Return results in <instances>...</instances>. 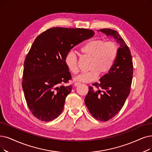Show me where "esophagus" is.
<instances>
[{
  "mask_svg": "<svg viewBox=\"0 0 152 152\" xmlns=\"http://www.w3.org/2000/svg\"><path fill=\"white\" fill-rule=\"evenodd\" d=\"M80 82H76L75 83H74V86H75V87H77V86H78V85H80Z\"/></svg>",
  "mask_w": 152,
  "mask_h": 152,
  "instance_id": "esophagus-1",
  "label": "esophagus"
}]
</instances>
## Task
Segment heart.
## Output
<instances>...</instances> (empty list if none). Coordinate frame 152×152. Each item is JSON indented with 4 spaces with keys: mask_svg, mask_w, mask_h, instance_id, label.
I'll return each mask as SVG.
<instances>
[{
    "mask_svg": "<svg viewBox=\"0 0 152 152\" xmlns=\"http://www.w3.org/2000/svg\"><path fill=\"white\" fill-rule=\"evenodd\" d=\"M118 48L113 41H105L103 39L91 40L82 45L80 52L83 56L91 58L88 72L82 73L75 78V80L83 82H91L96 80L99 75L107 74L111 70L118 55ZM65 64L72 74L78 72V58L75 54L70 52L65 57Z\"/></svg>",
    "mask_w": 152,
    "mask_h": 152,
    "instance_id": "heart-1",
    "label": "heart"
}]
</instances>
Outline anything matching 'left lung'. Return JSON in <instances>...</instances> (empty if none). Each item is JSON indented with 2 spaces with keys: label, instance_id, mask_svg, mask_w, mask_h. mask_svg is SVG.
<instances>
[{
  "label": "left lung",
  "instance_id": "8db88e82",
  "mask_svg": "<svg viewBox=\"0 0 152 152\" xmlns=\"http://www.w3.org/2000/svg\"><path fill=\"white\" fill-rule=\"evenodd\" d=\"M100 32L111 35L120 44L118 55L111 70L94 83L85 99V103L92 116L102 122L115 117L120 111L130 92L133 65L129 47L116 31L110 28H102Z\"/></svg>",
  "mask_w": 152,
  "mask_h": 152
}]
</instances>
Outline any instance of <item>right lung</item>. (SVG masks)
Segmentation results:
<instances>
[{
  "mask_svg": "<svg viewBox=\"0 0 152 152\" xmlns=\"http://www.w3.org/2000/svg\"><path fill=\"white\" fill-rule=\"evenodd\" d=\"M87 28L53 27L38 35L24 62L22 86L27 104L37 118L49 122L64 110L72 79L65 57L75 45L92 37Z\"/></svg>",
  "mask_w": 152,
  "mask_h": 152,
  "instance_id": "add662e5",
  "label": "right lung"
}]
</instances>
